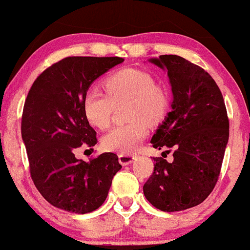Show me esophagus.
<instances>
[{
  "label": "esophagus",
  "mask_w": 250,
  "mask_h": 250,
  "mask_svg": "<svg viewBox=\"0 0 250 250\" xmlns=\"http://www.w3.org/2000/svg\"><path fill=\"white\" fill-rule=\"evenodd\" d=\"M135 156L131 153H121L119 154V162L122 166H127L129 164H131L134 162Z\"/></svg>",
  "instance_id": "esophagus-1"
}]
</instances>
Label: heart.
<instances>
[{
  "instance_id": "heart-1",
  "label": "heart",
  "mask_w": 250,
  "mask_h": 250,
  "mask_svg": "<svg viewBox=\"0 0 250 250\" xmlns=\"http://www.w3.org/2000/svg\"><path fill=\"white\" fill-rule=\"evenodd\" d=\"M107 94L91 88L83 97V112L94 127L109 125L115 106L128 102L129 123L112 128L103 137L107 151L130 153L147 135V125H156L165 119L169 100L165 91L157 86L153 77L137 69H122L105 81Z\"/></svg>"
}]
</instances>
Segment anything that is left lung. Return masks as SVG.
Returning a JSON list of instances; mask_svg holds the SVG:
<instances>
[{
	"label": "left lung",
	"instance_id": "left-lung-1",
	"mask_svg": "<svg viewBox=\"0 0 250 250\" xmlns=\"http://www.w3.org/2000/svg\"><path fill=\"white\" fill-rule=\"evenodd\" d=\"M148 62L167 71L173 94L170 112L151 144L158 150L173 147L174 153L170 163L153 158L143 191L154 208L174 212L201 204L213 190L229 142V118L223 94L204 69L178 55Z\"/></svg>",
	"mask_w": 250,
	"mask_h": 250
}]
</instances>
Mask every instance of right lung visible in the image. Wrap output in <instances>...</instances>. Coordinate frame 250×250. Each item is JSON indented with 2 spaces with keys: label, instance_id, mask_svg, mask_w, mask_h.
Instances as JSON below:
<instances>
[{
  "label": "right lung",
  "instance_id": "obj_1",
  "mask_svg": "<svg viewBox=\"0 0 250 250\" xmlns=\"http://www.w3.org/2000/svg\"><path fill=\"white\" fill-rule=\"evenodd\" d=\"M121 58L71 56L46 69L28 91L21 116V138L30 172L42 197L68 212L88 213L102 207L113 176L122 168L115 153L90 163L75 150L97 144L83 112V97L97 78L122 63Z\"/></svg>",
  "mask_w": 250,
  "mask_h": 250
}]
</instances>
